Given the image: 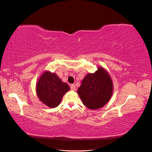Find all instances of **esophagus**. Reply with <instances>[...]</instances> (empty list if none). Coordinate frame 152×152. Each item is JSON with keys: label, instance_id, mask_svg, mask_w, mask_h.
<instances>
[{"label": "esophagus", "instance_id": "esophagus-1", "mask_svg": "<svg viewBox=\"0 0 152 152\" xmlns=\"http://www.w3.org/2000/svg\"><path fill=\"white\" fill-rule=\"evenodd\" d=\"M70 89H71V90H72V91L76 90V86L74 84H71L70 85Z\"/></svg>", "mask_w": 152, "mask_h": 152}]
</instances>
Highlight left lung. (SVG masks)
<instances>
[{"instance_id": "left-lung-1", "label": "left lung", "mask_w": 152, "mask_h": 152, "mask_svg": "<svg viewBox=\"0 0 152 152\" xmlns=\"http://www.w3.org/2000/svg\"><path fill=\"white\" fill-rule=\"evenodd\" d=\"M112 91V80L103 68H99L95 73L88 74L78 89L83 104L91 110L104 106L110 99Z\"/></svg>"}]
</instances>
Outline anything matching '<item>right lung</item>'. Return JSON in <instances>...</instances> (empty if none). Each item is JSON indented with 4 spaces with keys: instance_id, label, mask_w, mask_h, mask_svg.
<instances>
[{
    "instance_id": "right-lung-1",
    "label": "right lung",
    "mask_w": 152,
    "mask_h": 152,
    "mask_svg": "<svg viewBox=\"0 0 152 152\" xmlns=\"http://www.w3.org/2000/svg\"><path fill=\"white\" fill-rule=\"evenodd\" d=\"M69 89V85L61 81L56 74L50 72H45L37 85L38 98L50 108L57 107L64 93Z\"/></svg>"
}]
</instances>
